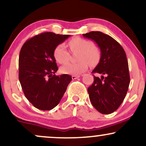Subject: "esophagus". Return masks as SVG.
Segmentation results:
<instances>
[{
  "instance_id": "esophagus-1",
  "label": "esophagus",
  "mask_w": 146,
  "mask_h": 146,
  "mask_svg": "<svg viewBox=\"0 0 146 146\" xmlns=\"http://www.w3.org/2000/svg\"><path fill=\"white\" fill-rule=\"evenodd\" d=\"M80 77V75H72V79L73 80H76V79L79 78Z\"/></svg>"
}]
</instances>
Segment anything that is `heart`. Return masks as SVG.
<instances>
[{
    "label": "heart",
    "instance_id": "heart-1",
    "mask_svg": "<svg viewBox=\"0 0 146 146\" xmlns=\"http://www.w3.org/2000/svg\"><path fill=\"white\" fill-rule=\"evenodd\" d=\"M68 45L72 51H79L78 63H67L61 68L64 74L79 75L88 69V64L95 65L99 62L100 53L98 48L88 40L75 38L68 41ZM53 56L57 62L64 64L68 60V52L64 44H59L53 51Z\"/></svg>",
    "mask_w": 146,
    "mask_h": 146
}]
</instances>
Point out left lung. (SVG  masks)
<instances>
[{
	"mask_svg": "<svg viewBox=\"0 0 146 146\" xmlns=\"http://www.w3.org/2000/svg\"><path fill=\"white\" fill-rule=\"evenodd\" d=\"M83 36L94 41L101 51L100 62L93 73L106 75L101 79L93 75L94 82L88 88L90 100L100 113L110 114L121 104L130 84L126 55L119 43L101 31H91Z\"/></svg>",
	"mask_w": 146,
	"mask_h": 146,
	"instance_id": "obj_1",
	"label": "left lung"
}]
</instances>
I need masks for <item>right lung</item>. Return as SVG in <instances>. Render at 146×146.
Listing matches in <instances>:
<instances>
[{"label": "right lung", "mask_w": 146, "mask_h": 146, "mask_svg": "<svg viewBox=\"0 0 146 146\" xmlns=\"http://www.w3.org/2000/svg\"><path fill=\"white\" fill-rule=\"evenodd\" d=\"M70 35L42 33L27 40L19 54V81L24 94L34 107L53 109L60 103L71 75H56L58 71L53 51Z\"/></svg>", "instance_id": "right-lung-1"}]
</instances>
